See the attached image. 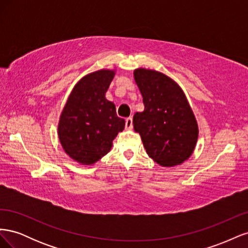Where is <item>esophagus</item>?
I'll use <instances>...</instances> for the list:
<instances>
[{"label":"esophagus","mask_w":248,"mask_h":248,"mask_svg":"<svg viewBox=\"0 0 248 248\" xmlns=\"http://www.w3.org/2000/svg\"><path fill=\"white\" fill-rule=\"evenodd\" d=\"M126 129H131L132 128V118H127L125 121Z\"/></svg>","instance_id":"34e87169"}]
</instances>
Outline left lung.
I'll return each instance as SVG.
<instances>
[{
  "instance_id": "1",
  "label": "left lung",
  "mask_w": 248,
  "mask_h": 248,
  "mask_svg": "<svg viewBox=\"0 0 248 248\" xmlns=\"http://www.w3.org/2000/svg\"><path fill=\"white\" fill-rule=\"evenodd\" d=\"M145 109L133 116L147 154L164 168L182 164L192 155L199 138L197 119L177 82L146 68L133 71Z\"/></svg>"
}]
</instances>
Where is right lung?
Segmentation results:
<instances>
[{"label": "right lung", "mask_w": 248, "mask_h": 248, "mask_svg": "<svg viewBox=\"0 0 248 248\" xmlns=\"http://www.w3.org/2000/svg\"><path fill=\"white\" fill-rule=\"evenodd\" d=\"M115 74L114 69H100L80 78L60 116L61 146L82 166H91L107 155L125 127V120L117 116L115 103L106 97Z\"/></svg>", "instance_id": "obj_1"}]
</instances>
